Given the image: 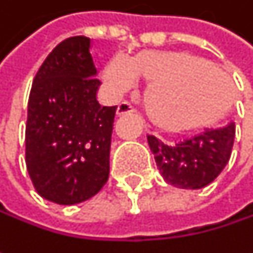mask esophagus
<instances>
[{"label": "esophagus", "instance_id": "esophagus-1", "mask_svg": "<svg viewBox=\"0 0 253 253\" xmlns=\"http://www.w3.org/2000/svg\"><path fill=\"white\" fill-rule=\"evenodd\" d=\"M131 113H134V108H133V105L130 104V102H122L119 107H117V116H128V114H131Z\"/></svg>", "mask_w": 253, "mask_h": 253}]
</instances>
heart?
I'll use <instances>...</instances> for the list:
<instances>
[{
  "label": "heart",
  "mask_w": 253,
  "mask_h": 253,
  "mask_svg": "<svg viewBox=\"0 0 253 253\" xmlns=\"http://www.w3.org/2000/svg\"><path fill=\"white\" fill-rule=\"evenodd\" d=\"M137 76L149 83L143 96L149 123L170 134L214 125L224 111L219 107L226 95H231L227 75L190 52L146 49L130 63L116 57L105 69L107 83L117 92L131 89Z\"/></svg>",
  "instance_id": "1"
}]
</instances>
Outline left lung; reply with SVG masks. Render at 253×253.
Here are the masks:
<instances>
[{
    "mask_svg": "<svg viewBox=\"0 0 253 253\" xmlns=\"http://www.w3.org/2000/svg\"><path fill=\"white\" fill-rule=\"evenodd\" d=\"M236 127L231 122L226 127L208 128L202 134L176 143L164 145L155 136H148L163 178L180 189H201L214 181L227 166Z\"/></svg>",
    "mask_w": 253,
    "mask_h": 253,
    "instance_id": "left-lung-1",
    "label": "left lung"
}]
</instances>
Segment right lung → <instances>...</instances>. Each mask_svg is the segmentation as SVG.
Listing matches in <instances>:
<instances>
[{
  "label": "right lung",
  "instance_id": "obj_1",
  "mask_svg": "<svg viewBox=\"0 0 253 253\" xmlns=\"http://www.w3.org/2000/svg\"><path fill=\"white\" fill-rule=\"evenodd\" d=\"M90 39L60 42L33 79L27 104L26 167L36 192L60 205L95 196L110 174L117 107H101Z\"/></svg>",
  "mask_w": 253,
  "mask_h": 253
}]
</instances>
